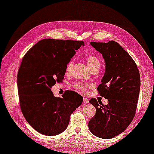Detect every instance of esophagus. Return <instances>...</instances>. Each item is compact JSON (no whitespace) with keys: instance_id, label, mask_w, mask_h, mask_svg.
<instances>
[{"instance_id":"obj_1","label":"esophagus","mask_w":154,"mask_h":154,"mask_svg":"<svg viewBox=\"0 0 154 154\" xmlns=\"http://www.w3.org/2000/svg\"><path fill=\"white\" fill-rule=\"evenodd\" d=\"M83 103H85V104H88V103H89V100H88L86 97H84L83 98Z\"/></svg>"}]
</instances>
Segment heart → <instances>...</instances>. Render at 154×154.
<instances>
[{"mask_svg": "<svg viewBox=\"0 0 154 154\" xmlns=\"http://www.w3.org/2000/svg\"><path fill=\"white\" fill-rule=\"evenodd\" d=\"M85 61L86 63H87V65L89 67L90 70H92L94 69H97L99 68L101 66L100 64V61L99 60V59L95 55H93V54H90V55H88L85 57ZM73 66V62L72 61H70V62H68V64H66V72L69 73L70 71L71 67ZM74 87L75 89L81 92H85L87 90V88L88 87V85L87 84L83 83H77L74 85Z\"/></svg>", "mask_w": 154, "mask_h": 154, "instance_id": "heart-1", "label": "heart"}]
</instances>
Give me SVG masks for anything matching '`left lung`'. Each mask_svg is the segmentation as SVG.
Returning a JSON list of instances; mask_svg holds the SVG:
<instances>
[{"mask_svg": "<svg viewBox=\"0 0 154 154\" xmlns=\"http://www.w3.org/2000/svg\"><path fill=\"white\" fill-rule=\"evenodd\" d=\"M102 54L105 73L97 90L109 100L104 105L92 98L89 101L96 109L88 123L90 132L102 139H111L123 132L131 123L136 113L140 90V75L136 63L116 42H91Z\"/></svg>", "mask_w": 154, "mask_h": 154, "instance_id": "1", "label": "left lung"}]
</instances>
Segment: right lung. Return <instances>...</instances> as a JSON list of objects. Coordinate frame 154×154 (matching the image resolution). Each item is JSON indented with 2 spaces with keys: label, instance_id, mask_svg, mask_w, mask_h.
Returning a JSON list of instances; mask_svg holds the SVG:
<instances>
[{
  "label": "right lung",
  "instance_id": "1",
  "mask_svg": "<svg viewBox=\"0 0 154 154\" xmlns=\"http://www.w3.org/2000/svg\"><path fill=\"white\" fill-rule=\"evenodd\" d=\"M83 41L43 39L25 54L17 73L20 108L29 125L40 133L57 135L66 129L71 114L83 97L66 90L56 97L51 88L62 82L66 66Z\"/></svg>",
  "mask_w": 154,
  "mask_h": 154
}]
</instances>
